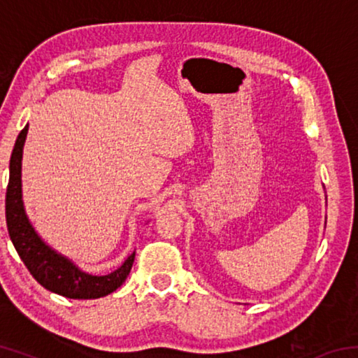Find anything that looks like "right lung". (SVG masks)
I'll use <instances>...</instances> for the list:
<instances>
[{
  "label": "right lung",
  "instance_id": "add662e5",
  "mask_svg": "<svg viewBox=\"0 0 358 358\" xmlns=\"http://www.w3.org/2000/svg\"><path fill=\"white\" fill-rule=\"evenodd\" d=\"M28 134V124L17 137L9 162V185L6 191V222L9 237L29 273L42 287L66 299H101L117 290L126 281L134 264L136 251L121 266L104 276L90 275L78 268L63 254L48 246L28 220L22 199V156Z\"/></svg>",
  "mask_w": 358,
  "mask_h": 358
}]
</instances>
